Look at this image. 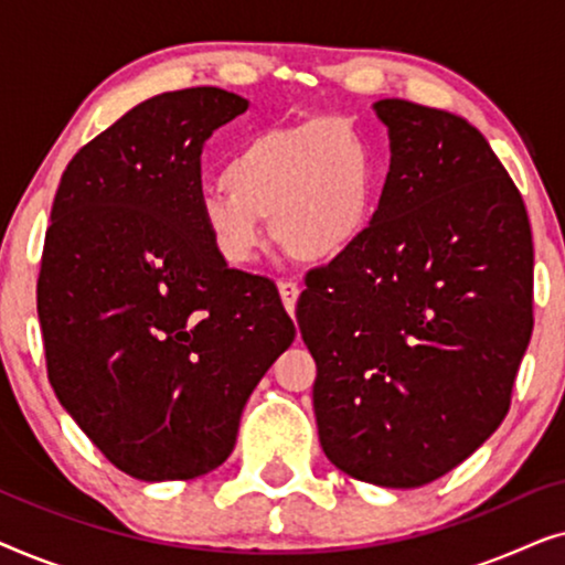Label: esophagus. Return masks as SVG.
I'll use <instances>...</instances> for the list:
<instances>
[{"label":"esophagus","instance_id":"obj_1","mask_svg":"<svg viewBox=\"0 0 565 565\" xmlns=\"http://www.w3.org/2000/svg\"><path fill=\"white\" fill-rule=\"evenodd\" d=\"M277 288H280V298H282L285 311H288V313H296V303H298V296H300L298 282H292V280H280V282H277Z\"/></svg>","mask_w":565,"mask_h":565}]
</instances>
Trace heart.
I'll list each match as a JSON object with an SVG mask.
<instances>
[{
    "mask_svg": "<svg viewBox=\"0 0 565 565\" xmlns=\"http://www.w3.org/2000/svg\"><path fill=\"white\" fill-rule=\"evenodd\" d=\"M221 180L223 188L200 198V221L226 265L246 267L257 257L262 221L288 257L321 265L367 234L377 157L342 118H313L249 136L231 151Z\"/></svg>",
    "mask_w": 565,
    "mask_h": 565,
    "instance_id": "b5f03b06",
    "label": "heart"
}]
</instances>
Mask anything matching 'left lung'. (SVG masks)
<instances>
[{"label":"left lung","mask_w":565,"mask_h":565,"mask_svg":"<svg viewBox=\"0 0 565 565\" xmlns=\"http://www.w3.org/2000/svg\"><path fill=\"white\" fill-rule=\"evenodd\" d=\"M373 110L391 138L381 203L358 246L306 275L296 316L327 458L416 489L504 422L535 257L520 190L468 120L406 99Z\"/></svg>","instance_id":"left-lung-1"}]
</instances>
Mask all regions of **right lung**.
Masks as SVG:
<instances>
[{
  "label": "right lung",
  "mask_w": 565,
  "mask_h": 565,
  "mask_svg": "<svg viewBox=\"0 0 565 565\" xmlns=\"http://www.w3.org/2000/svg\"><path fill=\"white\" fill-rule=\"evenodd\" d=\"M246 107L218 87L146 99L74 153L53 200L38 275L49 381L138 481L218 468L296 339L275 282L228 267L200 221V153Z\"/></svg>",
  "instance_id": "add662e5"
}]
</instances>
